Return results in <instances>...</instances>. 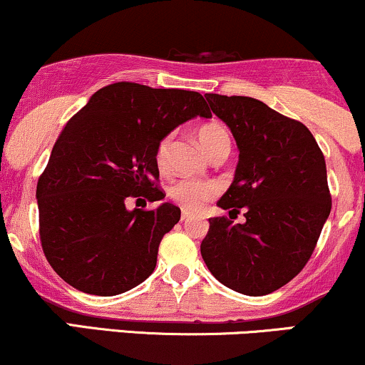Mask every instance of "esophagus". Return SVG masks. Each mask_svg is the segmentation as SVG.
<instances>
[{"instance_id": "obj_1", "label": "esophagus", "mask_w": 365, "mask_h": 365, "mask_svg": "<svg viewBox=\"0 0 365 365\" xmlns=\"http://www.w3.org/2000/svg\"><path fill=\"white\" fill-rule=\"evenodd\" d=\"M192 217V214L190 212H187V210H183L182 212V221H188V219Z\"/></svg>"}]
</instances>
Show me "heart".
I'll return each mask as SVG.
<instances>
[{"mask_svg":"<svg viewBox=\"0 0 365 365\" xmlns=\"http://www.w3.org/2000/svg\"><path fill=\"white\" fill-rule=\"evenodd\" d=\"M199 140L202 148L205 149L209 156L216 155V153L222 151V149L231 148V135L230 130L225 125L217 124V122H209L204 124L199 129ZM171 144H173V134H166L165 138H161L160 143L156 146L155 153V161L160 171L168 170V161H170V153H171ZM217 195V185L210 182H202V180H192V178H182L173 182L168 187V197L175 204H178L180 207L190 210H199L204 207L205 202H209L212 197Z\"/></svg>","mask_w":365,"mask_h":365,"instance_id":"obj_1","label":"heart"}]
</instances>
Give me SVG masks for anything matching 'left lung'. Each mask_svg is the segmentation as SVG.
<instances>
[{"instance_id":"left-lung-1","label":"left lung","mask_w":365,"mask_h":365,"mask_svg":"<svg viewBox=\"0 0 365 365\" xmlns=\"http://www.w3.org/2000/svg\"><path fill=\"white\" fill-rule=\"evenodd\" d=\"M240 149L231 187L210 217L200 253L219 282L265 296L304 269L330 216L327 163L309 129L250 96L205 95ZM247 221L235 225L232 213Z\"/></svg>"}]
</instances>
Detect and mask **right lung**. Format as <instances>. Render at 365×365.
<instances>
[{"instance_id":"add662e5","label":"right lung","mask_w":365,"mask_h":365,"mask_svg":"<svg viewBox=\"0 0 365 365\" xmlns=\"http://www.w3.org/2000/svg\"><path fill=\"white\" fill-rule=\"evenodd\" d=\"M197 115L212 117L197 91L118 81L69 118L37 183L42 250L64 282L117 296L153 274L180 209L165 202L129 210L125 199H165L156 185V146Z\"/></svg>"}]
</instances>
